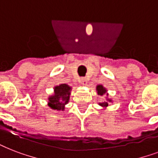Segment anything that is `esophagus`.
Listing matches in <instances>:
<instances>
[{
  "label": "esophagus",
  "mask_w": 158,
  "mask_h": 158,
  "mask_svg": "<svg viewBox=\"0 0 158 158\" xmlns=\"http://www.w3.org/2000/svg\"><path fill=\"white\" fill-rule=\"evenodd\" d=\"M79 82H80L83 85H86L87 84V79H85V78H81V79H79Z\"/></svg>",
  "instance_id": "34e87169"
}]
</instances>
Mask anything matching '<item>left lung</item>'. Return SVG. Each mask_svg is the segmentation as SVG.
Masks as SVG:
<instances>
[{"mask_svg":"<svg viewBox=\"0 0 158 158\" xmlns=\"http://www.w3.org/2000/svg\"><path fill=\"white\" fill-rule=\"evenodd\" d=\"M97 91H98V95H101L102 96V95H103L106 93V89L102 87V85H98V86H97ZM108 101L110 102V100H108ZM99 105H101L102 106H107L108 102H104L99 103Z\"/></svg>","mask_w":158,"mask_h":158,"instance_id":"1","label":"left lung"}]
</instances>
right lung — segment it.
<instances>
[{
  "label": "right lung",
  "mask_w": 158,
  "mask_h": 158,
  "mask_svg": "<svg viewBox=\"0 0 158 158\" xmlns=\"http://www.w3.org/2000/svg\"><path fill=\"white\" fill-rule=\"evenodd\" d=\"M70 88L67 84H62L55 87L54 96L49 98L48 106L54 110H64V106L68 103L69 98Z\"/></svg>",
  "instance_id": "right-lung-1"
}]
</instances>
